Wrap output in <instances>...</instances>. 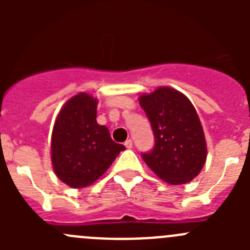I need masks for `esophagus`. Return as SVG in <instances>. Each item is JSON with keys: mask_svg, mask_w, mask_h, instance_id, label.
Returning <instances> with one entry per match:
<instances>
[{"mask_svg": "<svg viewBox=\"0 0 250 250\" xmlns=\"http://www.w3.org/2000/svg\"><path fill=\"white\" fill-rule=\"evenodd\" d=\"M125 148H128V150H129V148H132L133 147V141L132 140H127L125 143Z\"/></svg>", "mask_w": 250, "mask_h": 250, "instance_id": "34e87169", "label": "esophagus"}]
</instances>
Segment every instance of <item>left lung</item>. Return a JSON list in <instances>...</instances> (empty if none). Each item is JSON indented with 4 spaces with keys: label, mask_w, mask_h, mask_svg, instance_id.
<instances>
[{
    "label": "left lung",
    "mask_w": 250,
    "mask_h": 250,
    "mask_svg": "<svg viewBox=\"0 0 250 250\" xmlns=\"http://www.w3.org/2000/svg\"><path fill=\"white\" fill-rule=\"evenodd\" d=\"M139 103L155 137L152 150L141 155L146 165L172 185L196 178L206 163L207 144L192 103L169 87L143 94Z\"/></svg>",
    "instance_id": "left-lung-1"
}]
</instances>
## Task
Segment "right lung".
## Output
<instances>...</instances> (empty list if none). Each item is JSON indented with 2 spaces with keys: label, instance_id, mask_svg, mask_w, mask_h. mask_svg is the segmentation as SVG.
Returning <instances> with one entry per match:
<instances>
[{
  "label": "right lung",
  "instance_id": "right-lung-1",
  "mask_svg": "<svg viewBox=\"0 0 250 250\" xmlns=\"http://www.w3.org/2000/svg\"><path fill=\"white\" fill-rule=\"evenodd\" d=\"M98 100L80 93L62 107L52 133V165L58 178L81 188L100 178L125 147L97 122Z\"/></svg>",
  "mask_w": 250,
  "mask_h": 250
}]
</instances>
